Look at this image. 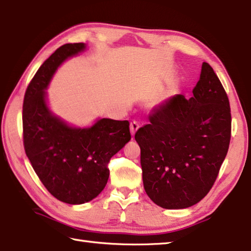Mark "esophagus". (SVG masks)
Segmentation results:
<instances>
[{
  "instance_id": "esophagus-1",
  "label": "esophagus",
  "mask_w": 251,
  "mask_h": 251,
  "mask_svg": "<svg viewBox=\"0 0 251 251\" xmlns=\"http://www.w3.org/2000/svg\"><path fill=\"white\" fill-rule=\"evenodd\" d=\"M138 128H139V124L137 122H131L130 123V134L131 135L134 136L136 131L138 130Z\"/></svg>"
}]
</instances>
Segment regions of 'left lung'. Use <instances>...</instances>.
Instances as JSON below:
<instances>
[{
    "mask_svg": "<svg viewBox=\"0 0 251 251\" xmlns=\"http://www.w3.org/2000/svg\"><path fill=\"white\" fill-rule=\"evenodd\" d=\"M150 122L135 134L146 194L165 209L196 205L214 185L230 142V106L211 66L202 63L193 97L174 96Z\"/></svg>",
    "mask_w": 251,
    "mask_h": 251,
    "instance_id": "obj_1",
    "label": "left lung"
}]
</instances>
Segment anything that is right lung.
Segmentation results:
<instances>
[{
    "label": "right lung",
    "mask_w": 251,
    "mask_h": 251,
    "mask_svg": "<svg viewBox=\"0 0 251 251\" xmlns=\"http://www.w3.org/2000/svg\"><path fill=\"white\" fill-rule=\"evenodd\" d=\"M87 49H57L36 72L23 104L24 148L32 167L55 198L70 205L93 201L105 188L109 159L130 141L128 121L97 118L87 127L71 125L49 106V85L59 66Z\"/></svg>",
    "instance_id": "right-lung-1"
}]
</instances>
